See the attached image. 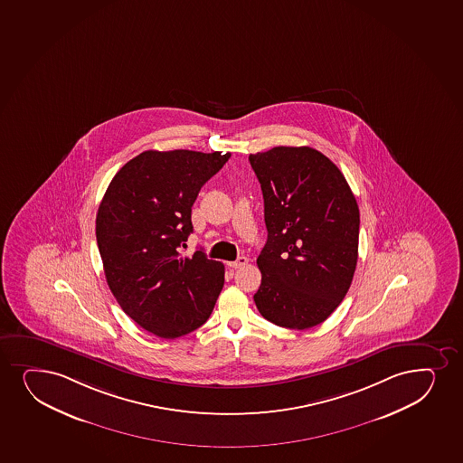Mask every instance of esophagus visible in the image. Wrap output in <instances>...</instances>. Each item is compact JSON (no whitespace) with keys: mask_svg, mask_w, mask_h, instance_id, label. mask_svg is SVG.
<instances>
[{"mask_svg":"<svg viewBox=\"0 0 463 463\" xmlns=\"http://www.w3.org/2000/svg\"><path fill=\"white\" fill-rule=\"evenodd\" d=\"M246 263H248V257L240 256L237 260L229 261L228 265L231 268H234V269H237V268L245 267Z\"/></svg>","mask_w":463,"mask_h":463,"instance_id":"obj_1","label":"esophagus"}]
</instances>
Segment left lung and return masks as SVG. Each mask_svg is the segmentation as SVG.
I'll list each match as a JSON object with an SVG mask.
<instances>
[{
  "label": "left lung",
  "mask_w": 463,
  "mask_h": 463,
  "mask_svg": "<svg viewBox=\"0 0 463 463\" xmlns=\"http://www.w3.org/2000/svg\"><path fill=\"white\" fill-rule=\"evenodd\" d=\"M265 203L267 245L254 302L268 321L305 330L343 302L358 261L359 209L341 170L311 147L250 155Z\"/></svg>",
  "instance_id": "obj_1"
}]
</instances>
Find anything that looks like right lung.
Masks as SVG:
<instances>
[{
    "label": "right lung",
    "instance_id": "1",
    "mask_svg": "<svg viewBox=\"0 0 463 463\" xmlns=\"http://www.w3.org/2000/svg\"><path fill=\"white\" fill-rule=\"evenodd\" d=\"M229 153L147 150L115 175L96 217L105 278L120 308L155 336L174 339L209 319L223 288L222 261L181 254L198 192Z\"/></svg>",
    "mask_w": 463,
    "mask_h": 463
}]
</instances>
